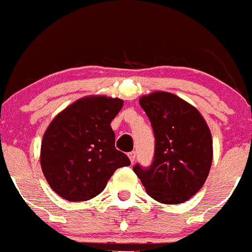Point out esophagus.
I'll return each instance as SVG.
<instances>
[{"label":"esophagus","instance_id":"esophagus-1","mask_svg":"<svg viewBox=\"0 0 252 252\" xmlns=\"http://www.w3.org/2000/svg\"><path fill=\"white\" fill-rule=\"evenodd\" d=\"M128 158H130L131 163H135V160H136V152H135V151H132V152L128 153Z\"/></svg>","mask_w":252,"mask_h":252}]
</instances>
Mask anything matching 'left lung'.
<instances>
[{
    "label": "left lung",
    "instance_id": "1",
    "mask_svg": "<svg viewBox=\"0 0 252 252\" xmlns=\"http://www.w3.org/2000/svg\"><path fill=\"white\" fill-rule=\"evenodd\" d=\"M155 133V157L148 168L133 172L148 195L162 204L184 203L207 181L213 138L204 117L177 95L155 92L140 97Z\"/></svg>",
    "mask_w": 252,
    "mask_h": 252
}]
</instances>
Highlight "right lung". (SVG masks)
Here are the masks:
<instances>
[{
    "instance_id": "obj_1",
    "label": "right lung",
    "mask_w": 252,
    "mask_h": 252,
    "mask_svg": "<svg viewBox=\"0 0 252 252\" xmlns=\"http://www.w3.org/2000/svg\"><path fill=\"white\" fill-rule=\"evenodd\" d=\"M124 106L119 97L90 95L59 112L43 135L40 167L50 188L69 202L101 193L120 167L130 166L115 148L112 120Z\"/></svg>"
}]
</instances>
